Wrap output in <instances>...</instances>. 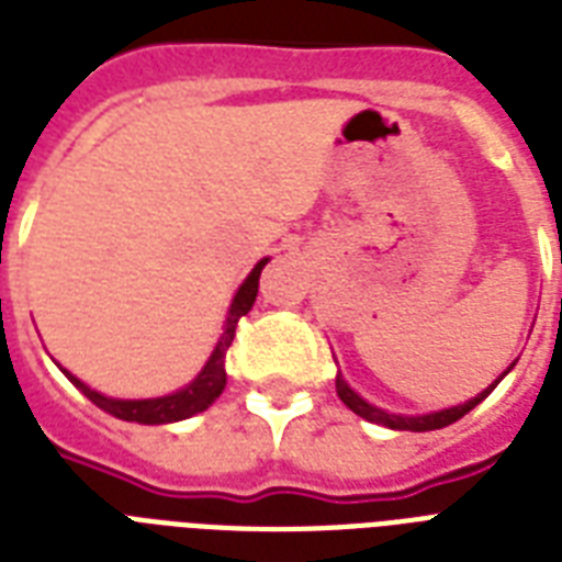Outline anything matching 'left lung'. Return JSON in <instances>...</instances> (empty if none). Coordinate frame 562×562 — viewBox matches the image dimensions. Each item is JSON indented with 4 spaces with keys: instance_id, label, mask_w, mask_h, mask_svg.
<instances>
[{
    "instance_id": "8db88e82",
    "label": "left lung",
    "mask_w": 562,
    "mask_h": 562,
    "mask_svg": "<svg viewBox=\"0 0 562 562\" xmlns=\"http://www.w3.org/2000/svg\"><path fill=\"white\" fill-rule=\"evenodd\" d=\"M510 370H514V364H510L505 373L498 375L496 382L490 384V387H484L479 396H472L470 402H463V405H452V408H443V411H431V414H417V417H411V414H391V411L375 408V405H370L368 400H361L359 393L352 391L350 384L344 382L341 373L335 375V391H338L341 402L352 411V414H359V417L370 419V423H375V426H387V428H393V431H435V428L452 426L454 419H461L463 414H470V411L475 408L481 400H487L490 393H493V387H496V384L502 382L507 373H510Z\"/></svg>"
}]
</instances>
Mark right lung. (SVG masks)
Segmentation results:
<instances>
[{
	"instance_id": "right-lung-1",
	"label": "right lung",
	"mask_w": 562,
	"mask_h": 562,
	"mask_svg": "<svg viewBox=\"0 0 562 562\" xmlns=\"http://www.w3.org/2000/svg\"><path fill=\"white\" fill-rule=\"evenodd\" d=\"M268 265V259H259L256 268L247 273V280L238 285L236 297L229 303L227 312V324H224V335H221V341L215 344V350H212L210 361L203 364V370L194 375L192 382L187 387H180V391L169 393V396H154V400H113V396H104V393L92 391L81 379H75L69 370H64L66 379L78 387V391L92 402V405H99L101 411H108L113 417L125 419V423H143V426H162V423H178V419L194 417V414H201L212 405V402L218 400L221 391H224V384H227V370H224V359H227V350L233 338H236V326L238 321L254 308L256 303V291H259V273Z\"/></svg>"
}]
</instances>
